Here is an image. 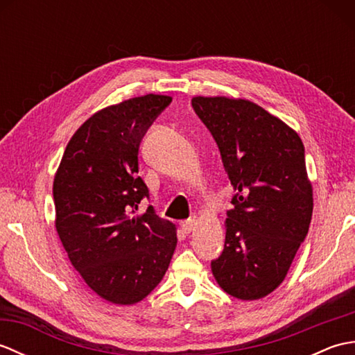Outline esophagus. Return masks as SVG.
Listing matches in <instances>:
<instances>
[{"label":"esophagus","mask_w":355,"mask_h":355,"mask_svg":"<svg viewBox=\"0 0 355 355\" xmlns=\"http://www.w3.org/2000/svg\"><path fill=\"white\" fill-rule=\"evenodd\" d=\"M180 225H182V230L186 233V235H189V233L195 229V220H186Z\"/></svg>","instance_id":"esophagus-1"}]
</instances>
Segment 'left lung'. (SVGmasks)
<instances>
[{
    "label": "left lung",
    "mask_w": 355,
    "mask_h": 355,
    "mask_svg": "<svg viewBox=\"0 0 355 355\" xmlns=\"http://www.w3.org/2000/svg\"><path fill=\"white\" fill-rule=\"evenodd\" d=\"M192 108L216 141L236 191L212 273L230 296L261 299L281 285L310 229L313 189L304 143L253 102L200 96Z\"/></svg>",
    "instance_id": "obj_1"
}]
</instances>
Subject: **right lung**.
I'll list each match as a JSON object with an SVG mask.
<instances>
[{
    "label": "right lung",
    "mask_w": 355,
    "mask_h": 355,
    "mask_svg": "<svg viewBox=\"0 0 355 355\" xmlns=\"http://www.w3.org/2000/svg\"><path fill=\"white\" fill-rule=\"evenodd\" d=\"M146 94L105 108L74 132L53 183L56 230L73 267L108 302H140L162 281L177 245L175 225L148 206L140 143L169 107Z\"/></svg>",
    "instance_id": "right-lung-1"
}]
</instances>
